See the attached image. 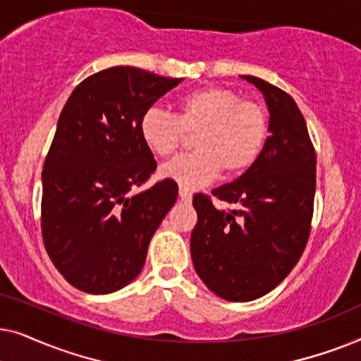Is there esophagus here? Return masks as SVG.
<instances>
[{
	"instance_id": "obj_1",
	"label": "esophagus",
	"mask_w": 361,
	"mask_h": 361,
	"mask_svg": "<svg viewBox=\"0 0 361 361\" xmlns=\"http://www.w3.org/2000/svg\"><path fill=\"white\" fill-rule=\"evenodd\" d=\"M179 199H180L182 202H190V200H192V192L187 190V189H182V187H180V190H179Z\"/></svg>"
}]
</instances>
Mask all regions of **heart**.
Here are the masks:
<instances>
[{"label":"heart","instance_id":"heart-1","mask_svg":"<svg viewBox=\"0 0 361 361\" xmlns=\"http://www.w3.org/2000/svg\"><path fill=\"white\" fill-rule=\"evenodd\" d=\"M177 115L151 108L140 121V135L152 154L169 157L195 135V152L180 156L159 169L184 189H197L214 180L220 171L240 176L250 169L268 140V113L261 103L240 100L226 87H204L176 102Z\"/></svg>","mask_w":361,"mask_h":361}]
</instances>
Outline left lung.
<instances>
[{"instance_id": "1", "label": "left lung", "mask_w": 361, "mask_h": 361, "mask_svg": "<svg viewBox=\"0 0 361 361\" xmlns=\"http://www.w3.org/2000/svg\"><path fill=\"white\" fill-rule=\"evenodd\" d=\"M241 78L263 93L269 137L248 171L212 190L233 209H215L205 195L192 202V263L207 288L231 302L268 294L293 271L307 243L315 195V151L293 97L258 77Z\"/></svg>"}]
</instances>
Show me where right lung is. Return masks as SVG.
<instances>
[{"label": "right lung", "instance_id": "add662e5", "mask_svg": "<svg viewBox=\"0 0 361 361\" xmlns=\"http://www.w3.org/2000/svg\"><path fill=\"white\" fill-rule=\"evenodd\" d=\"M184 78L111 67L77 85L42 169V238L67 283L110 294L141 273L147 246L177 199L166 179L128 195L156 171L140 121Z\"/></svg>", "mask_w": 361, "mask_h": 361}]
</instances>
